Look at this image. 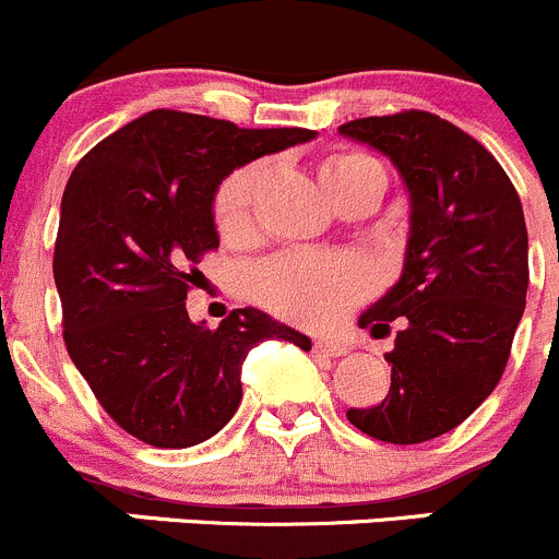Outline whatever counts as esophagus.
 I'll return each instance as SVG.
<instances>
[{
    "label": "esophagus",
    "instance_id": "1",
    "mask_svg": "<svg viewBox=\"0 0 559 559\" xmlns=\"http://www.w3.org/2000/svg\"><path fill=\"white\" fill-rule=\"evenodd\" d=\"M313 348L319 354H324V357H346L348 354V346L343 341H337V337H316Z\"/></svg>",
    "mask_w": 559,
    "mask_h": 559
}]
</instances>
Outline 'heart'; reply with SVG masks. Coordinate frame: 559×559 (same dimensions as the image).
I'll return each instance as SVG.
<instances>
[{"label":"heart","mask_w":559,"mask_h":559,"mask_svg":"<svg viewBox=\"0 0 559 559\" xmlns=\"http://www.w3.org/2000/svg\"><path fill=\"white\" fill-rule=\"evenodd\" d=\"M381 170L379 162L354 151H341L321 162V183L332 186L362 173ZM259 167H240L216 191V227L227 240H238L251 229L253 194ZM370 267L354 257H321V253H284L270 259L253 273L251 292L267 311L297 324H330L341 319L352 302L370 289Z\"/></svg>","instance_id":"heart-1"}]
</instances>
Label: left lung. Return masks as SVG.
<instances>
[{
    "instance_id": "obj_1",
    "label": "left lung",
    "mask_w": 559,
    "mask_h": 559,
    "mask_svg": "<svg viewBox=\"0 0 559 559\" xmlns=\"http://www.w3.org/2000/svg\"><path fill=\"white\" fill-rule=\"evenodd\" d=\"M384 154L408 194V243L397 284L359 326L397 324L392 384L348 421L386 443H425L454 430L492 394L527 295V227L520 194L478 140L425 110L337 127Z\"/></svg>"
}]
</instances>
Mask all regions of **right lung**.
<instances>
[{"instance_id": "1", "label": "right lung", "mask_w": 559, "mask_h": 559, "mask_svg": "<svg viewBox=\"0 0 559 559\" xmlns=\"http://www.w3.org/2000/svg\"><path fill=\"white\" fill-rule=\"evenodd\" d=\"M311 129L151 110L94 145L61 197L53 278L64 343L99 405L143 443L186 449L216 436L243 397L240 370L262 341L311 352V337L257 308L191 321L186 292L218 248L216 191Z\"/></svg>"}]
</instances>
